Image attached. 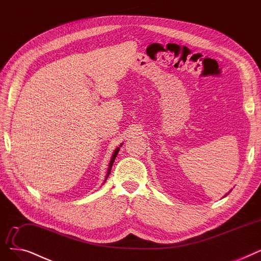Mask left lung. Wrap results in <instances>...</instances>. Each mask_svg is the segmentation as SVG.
<instances>
[{
	"label": "left lung",
	"mask_w": 261,
	"mask_h": 261,
	"mask_svg": "<svg viewBox=\"0 0 261 261\" xmlns=\"http://www.w3.org/2000/svg\"><path fill=\"white\" fill-rule=\"evenodd\" d=\"M229 192H230V191H229ZM229 192H228V193H229ZM228 193H226V195H227V194H228ZM226 195H225V196H226ZM225 196H224V197H225Z\"/></svg>",
	"instance_id": "left-lung-1"
}]
</instances>
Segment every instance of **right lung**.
<instances>
[{"mask_svg":"<svg viewBox=\"0 0 261 261\" xmlns=\"http://www.w3.org/2000/svg\"><path fill=\"white\" fill-rule=\"evenodd\" d=\"M120 146H121V145H120ZM119 151H120V147H117L116 150H115V152H114V154H113V156H111V159H110V163H109V167H108V171H107V174H106V178H105V180L107 179L108 175L110 174L111 167H113V165H114V163H115V159H116V157H117V155H118ZM105 180H104V182H105Z\"/></svg>","mask_w":261,"mask_h":261,"instance_id":"add662e5","label":"right lung"}]
</instances>
